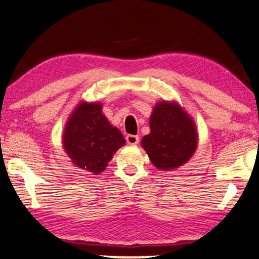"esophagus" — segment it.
<instances>
[{
  "instance_id": "1",
  "label": "esophagus",
  "mask_w": 259,
  "mask_h": 259,
  "mask_svg": "<svg viewBox=\"0 0 259 259\" xmlns=\"http://www.w3.org/2000/svg\"><path fill=\"white\" fill-rule=\"evenodd\" d=\"M125 140L129 145H137V144L139 143V137L136 135H128L125 137Z\"/></svg>"
}]
</instances>
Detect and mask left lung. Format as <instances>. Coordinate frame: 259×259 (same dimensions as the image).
<instances>
[{
	"mask_svg": "<svg viewBox=\"0 0 259 259\" xmlns=\"http://www.w3.org/2000/svg\"><path fill=\"white\" fill-rule=\"evenodd\" d=\"M150 134L142 139V147L161 171L185 164L198 147L195 122L177 102L156 103L150 117Z\"/></svg>",
	"mask_w": 259,
	"mask_h": 259,
	"instance_id": "8db88e82",
	"label": "left lung"
}]
</instances>
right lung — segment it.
Instances as JSON below:
<instances>
[{
	"label": "right lung",
	"instance_id": "obj_1",
	"mask_svg": "<svg viewBox=\"0 0 259 259\" xmlns=\"http://www.w3.org/2000/svg\"><path fill=\"white\" fill-rule=\"evenodd\" d=\"M125 144L121 131L103 114V104L82 100L71 113L63 133V146L77 168L99 175Z\"/></svg>",
	"mask_w": 259,
	"mask_h": 259
}]
</instances>
